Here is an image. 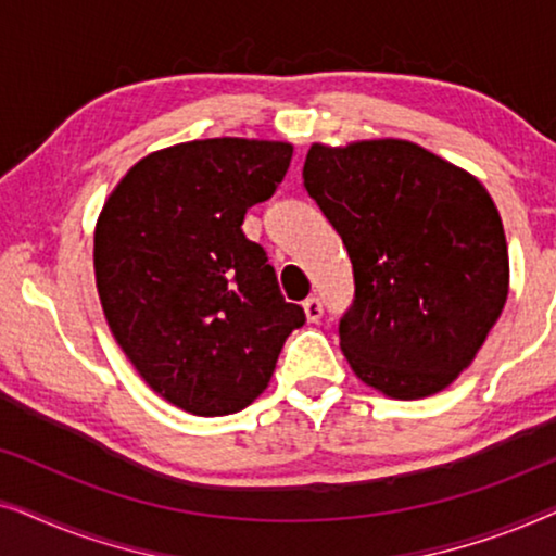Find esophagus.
<instances>
[{
  "label": "esophagus",
  "instance_id": "1",
  "mask_svg": "<svg viewBox=\"0 0 556 556\" xmlns=\"http://www.w3.org/2000/svg\"><path fill=\"white\" fill-rule=\"evenodd\" d=\"M303 314H306V321H308V324H316L318 318L324 316V306H321V301H318V299H314V295H311V299L303 301Z\"/></svg>",
  "mask_w": 556,
  "mask_h": 556
}]
</instances>
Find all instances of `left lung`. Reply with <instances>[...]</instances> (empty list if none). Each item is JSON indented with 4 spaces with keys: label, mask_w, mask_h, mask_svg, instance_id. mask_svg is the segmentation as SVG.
I'll list each match as a JSON object with an SVG mask.
<instances>
[{
    "label": "left lung",
    "mask_w": 556,
    "mask_h": 556,
    "mask_svg": "<svg viewBox=\"0 0 556 556\" xmlns=\"http://www.w3.org/2000/svg\"><path fill=\"white\" fill-rule=\"evenodd\" d=\"M303 187L344 240L341 352L371 390L422 400L476 359L508 295V248L473 174L405 139L311 143Z\"/></svg>",
    "instance_id": "8db88e82"
}]
</instances>
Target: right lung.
Wrapping results in <instances>:
<instances>
[{
	"label": "right lung",
	"instance_id": "obj_1",
	"mask_svg": "<svg viewBox=\"0 0 556 556\" xmlns=\"http://www.w3.org/2000/svg\"><path fill=\"white\" fill-rule=\"evenodd\" d=\"M291 156L288 141L238 136L151 151L98 215L93 268L109 329L143 382L185 413L248 407L306 321L242 232Z\"/></svg>",
	"mask_w": 556,
	"mask_h": 556
}]
</instances>
